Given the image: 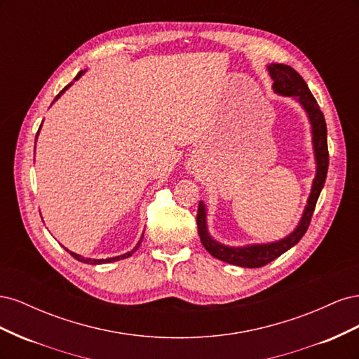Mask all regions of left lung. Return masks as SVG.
I'll list each match as a JSON object with an SVG mask.
<instances>
[{"mask_svg":"<svg viewBox=\"0 0 359 359\" xmlns=\"http://www.w3.org/2000/svg\"><path fill=\"white\" fill-rule=\"evenodd\" d=\"M268 73L273 79V90L274 93L292 97L297 100L304 112L307 114L310 128H311V142H313V153L314 161H316V175L313 178L311 190L307 199L306 208L302 211L298 226L293 229L287 236L281 238L274 243L266 244H248L243 247H231L224 245L219 241H215L208 231V224H206V206L201 201L198 208V231L201 236V243L206 248L211 256L215 259H220L226 264L243 266V268H260L274 259L286 253L289 248L299 243L304 233L307 232L309 224L311 220V215L314 211V206L319 199V194L325 186V180H327L328 173V144H327V123H325L323 114L320 107L310 93L309 86L301 76L286 64H269L266 66Z\"/></svg>","mask_w":359,"mask_h":359,"instance_id":"1","label":"left lung"}]
</instances>
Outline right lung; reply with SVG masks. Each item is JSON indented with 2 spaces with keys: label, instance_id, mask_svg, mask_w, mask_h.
I'll return each instance as SVG.
<instances>
[{
  "label": "right lung",
  "instance_id": "right-lung-1",
  "mask_svg": "<svg viewBox=\"0 0 359 359\" xmlns=\"http://www.w3.org/2000/svg\"><path fill=\"white\" fill-rule=\"evenodd\" d=\"M85 73V70H82V72H79L78 74H76V78H74V81H78L81 76ZM73 85V82H70L67 86H64V90L62 91H60V94L55 97V100L53 102H57L60 97L66 93L70 86ZM39 132H40V128H39ZM39 132H37V136H39ZM37 136H36V140H37ZM142 240H144V233H142V236H140V240H139V243L135 245V248L133 250H130V252H127V253H124V255H121V256H115V257H107V259H91V257H83V256H81V255H76V253H73V252H70V250H67V252L76 259V260H79V262H83V264H88V265H102V264H111V262H116V260H121V259H126V257H130L132 256L136 250L139 248V245H140V243H142Z\"/></svg>",
  "mask_w": 359,
  "mask_h": 359
}]
</instances>
